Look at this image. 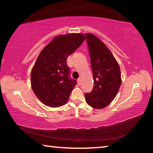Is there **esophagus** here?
<instances>
[{"label":"esophagus","mask_w":153,"mask_h":153,"mask_svg":"<svg viewBox=\"0 0 153 153\" xmlns=\"http://www.w3.org/2000/svg\"><path fill=\"white\" fill-rule=\"evenodd\" d=\"M77 81V84H78L79 86H80V85L82 84V78H78Z\"/></svg>","instance_id":"esophagus-1"}]
</instances>
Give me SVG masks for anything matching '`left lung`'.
Segmentation results:
<instances>
[{"mask_svg":"<svg viewBox=\"0 0 153 153\" xmlns=\"http://www.w3.org/2000/svg\"><path fill=\"white\" fill-rule=\"evenodd\" d=\"M90 56L94 87L86 93L88 105L93 108H103L115 98L121 84L119 64L109 49L99 38L92 33H86Z\"/></svg>","mask_w":153,"mask_h":153,"instance_id":"1","label":"left lung"}]
</instances>
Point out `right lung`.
I'll use <instances>...</instances> for the list:
<instances>
[{
	"label": "right lung",
	"instance_id": "obj_1",
	"mask_svg": "<svg viewBox=\"0 0 153 153\" xmlns=\"http://www.w3.org/2000/svg\"><path fill=\"white\" fill-rule=\"evenodd\" d=\"M82 33L55 37L40 52L31 72V85L41 102L51 107L66 104L77 82L69 77L67 59L85 40Z\"/></svg>",
	"mask_w": 153,
	"mask_h": 153
}]
</instances>
